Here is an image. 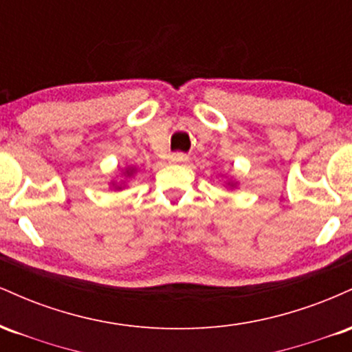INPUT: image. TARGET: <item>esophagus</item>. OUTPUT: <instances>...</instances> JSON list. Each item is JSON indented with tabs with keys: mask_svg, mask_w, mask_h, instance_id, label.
Returning a JSON list of instances; mask_svg holds the SVG:
<instances>
[{
	"mask_svg": "<svg viewBox=\"0 0 352 352\" xmlns=\"http://www.w3.org/2000/svg\"><path fill=\"white\" fill-rule=\"evenodd\" d=\"M188 160V157L185 155V153H172L170 155V162H173V164H184V162H187Z\"/></svg>",
	"mask_w": 352,
	"mask_h": 352,
	"instance_id": "esophagus-1",
	"label": "esophagus"
}]
</instances>
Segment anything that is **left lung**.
<instances>
[{
    "label": "left lung",
    "instance_id": "obj_1",
    "mask_svg": "<svg viewBox=\"0 0 352 352\" xmlns=\"http://www.w3.org/2000/svg\"><path fill=\"white\" fill-rule=\"evenodd\" d=\"M228 185H230V187H235V185H236V184H235V182H230V184H228Z\"/></svg>",
    "mask_w": 352,
    "mask_h": 352
}]
</instances>
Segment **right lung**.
<instances>
[{
	"label": "right lung",
	"mask_w": 352,
	"mask_h": 352,
	"mask_svg": "<svg viewBox=\"0 0 352 352\" xmlns=\"http://www.w3.org/2000/svg\"><path fill=\"white\" fill-rule=\"evenodd\" d=\"M135 172H137L135 167H127V168H124V172H122V180H120L119 184H117V182H114V184H112V187H116L117 190L124 188L125 184H127V180L132 179V177L135 175Z\"/></svg>",
	"instance_id": "right-lung-1"
}]
</instances>
